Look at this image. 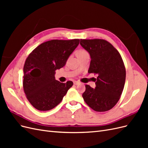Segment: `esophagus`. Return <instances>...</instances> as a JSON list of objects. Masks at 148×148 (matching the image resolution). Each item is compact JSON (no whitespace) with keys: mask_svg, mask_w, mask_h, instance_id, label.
I'll return each mask as SVG.
<instances>
[{"mask_svg":"<svg viewBox=\"0 0 148 148\" xmlns=\"http://www.w3.org/2000/svg\"><path fill=\"white\" fill-rule=\"evenodd\" d=\"M73 83H74V84H75V85H77V84H80V83H79V82H77V81H75V82H73Z\"/></svg>","mask_w":148,"mask_h":148,"instance_id":"34e87169","label":"esophagus"}]
</instances>
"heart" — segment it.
Masks as SVG:
<instances>
[{"instance_id": "obj_1", "label": "heart", "mask_w": 148, "mask_h": 148, "mask_svg": "<svg viewBox=\"0 0 148 148\" xmlns=\"http://www.w3.org/2000/svg\"><path fill=\"white\" fill-rule=\"evenodd\" d=\"M87 53V52L84 50H79L77 52V55L78 54H83V53Z\"/></svg>"}]
</instances>
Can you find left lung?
Masks as SVG:
<instances>
[{
  "instance_id": "left-lung-1",
  "label": "left lung",
  "mask_w": 148,
  "mask_h": 148,
  "mask_svg": "<svg viewBox=\"0 0 148 148\" xmlns=\"http://www.w3.org/2000/svg\"><path fill=\"white\" fill-rule=\"evenodd\" d=\"M80 44L91 57L88 73L98 76L95 88L85 86L83 99L95 111L110 110L120 99L125 85L126 71L122 57L104 39H81Z\"/></svg>"
}]
</instances>
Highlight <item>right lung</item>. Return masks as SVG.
Returning a JSON list of instances; mask_svg holds the SVG:
<instances>
[{
	"label": "right lung",
	"instance_id": "right-lung-1",
	"mask_svg": "<svg viewBox=\"0 0 148 148\" xmlns=\"http://www.w3.org/2000/svg\"><path fill=\"white\" fill-rule=\"evenodd\" d=\"M79 39H53L43 42L26 59L23 68V89L28 100L41 111L51 110L63 99L73 86L71 81L60 83L56 70L64 66L77 47Z\"/></svg>",
	"mask_w": 148,
	"mask_h": 148
}]
</instances>
